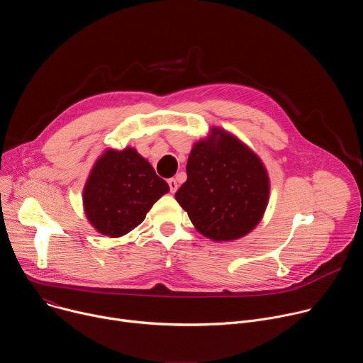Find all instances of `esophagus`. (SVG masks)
<instances>
[{
  "label": "esophagus",
  "mask_w": 363,
  "mask_h": 363,
  "mask_svg": "<svg viewBox=\"0 0 363 363\" xmlns=\"http://www.w3.org/2000/svg\"><path fill=\"white\" fill-rule=\"evenodd\" d=\"M168 185H169L171 192H172V194H175V192H177V189H178V182H177V179L171 178V179L168 181Z\"/></svg>",
  "instance_id": "obj_1"
}]
</instances>
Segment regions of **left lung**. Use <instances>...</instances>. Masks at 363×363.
Here are the masks:
<instances>
[{"instance_id": "8db88e82", "label": "left lung", "mask_w": 363, "mask_h": 363, "mask_svg": "<svg viewBox=\"0 0 363 363\" xmlns=\"http://www.w3.org/2000/svg\"><path fill=\"white\" fill-rule=\"evenodd\" d=\"M186 181L175 198L196 231L213 241H233L262 221L270 178L258 155L233 133L213 128L194 143Z\"/></svg>"}]
</instances>
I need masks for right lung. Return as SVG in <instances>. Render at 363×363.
Segmentation results:
<instances>
[{
  "label": "right lung",
  "mask_w": 363,
  "mask_h": 363,
  "mask_svg": "<svg viewBox=\"0 0 363 363\" xmlns=\"http://www.w3.org/2000/svg\"><path fill=\"white\" fill-rule=\"evenodd\" d=\"M169 185L135 147L106 149L83 188V210L101 235L118 238L136 228Z\"/></svg>",
  "instance_id": "1"
}]
</instances>
